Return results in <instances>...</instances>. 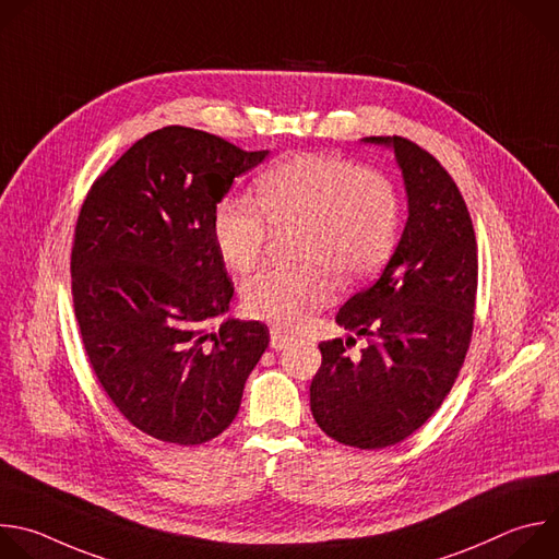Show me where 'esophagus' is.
<instances>
[{"label":"esophagus","mask_w":559,"mask_h":559,"mask_svg":"<svg viewBox=\"0 0 559 559\" xmlns=\"http://www.w3.org/2000/svg\"><path fill=\"white\" fill-rule=\"evenodd\" d=\"M290 342H293L290 334H286V332L277 330V328H273V330H271V348L282 350V348H286Z\"/></svg>","instance_id":"34e87169"}]
</instances>
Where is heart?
Segmentation results:
<instances>
[{"mask_svg": "<svg viewBox=\"0 0 559 559\" xmlns=\"http://www.w3.org/2000/svg\"><path fill=\"white\" fill-rule=\"evenodd\" d=\"M258 203L227 198L213 215V242L229 269L251 271L275 231L299 229L297 271L262 269L242 286L245 310L277 328H297L344 282L370 277L388 260L399 200L377 171L332 154H293L258 178Z\"/></svg>", "mask_w": 559, "mask_h": 559, "instance_id": "b5f03b06", "label": "heart"}]
</instances>
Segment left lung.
Returning <instances> with one entry per match:
<instances>
[{"instance_id": "left-lung-1", "label": "left lung", "mask_w": 559, "mask_h": 559, "mask_svg": "<svg viewBox=\"0 0 559 559\" xmlns=\"http://www.w3.org/2000/svg\"><path fill=\"white\" fill-rule=\"evenodd\" d=\"M366 143L394 150L409 215L379 280L337 312L368 348L350 359L353 337L319 344L310 409L337 442L383 450L414 433L459 379L474 332L478 245L461 189L429 152L403 136Z\"/></svg>"}]
</instances>
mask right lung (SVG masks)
<instances>
[{
  "label": "right lung",
  "instance_id": "add662e5",
  "mask_svg": "<svg viewBox=\"0 0 559 559\" xmlns=\"http://www.w3.org/2000/svg\"><path fill=\"white\" fill-rule=\"evenodd\" d=\"M269 152L191 128L143 136L90 187L70 258L90 366L117 409L152 438L191 444L225 431L269 348L262 321L227 319L234 282L213 215Z\"/></svg>",
  "mask_w": 559,
  "mask_h": 559
}]
</instances>
